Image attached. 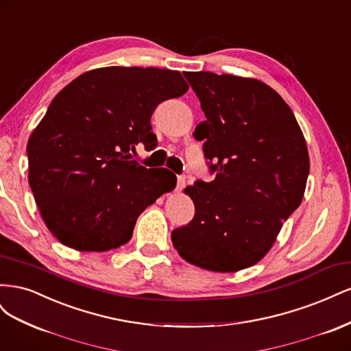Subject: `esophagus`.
<instances>
[{"instance_id":"esophagus-1","label":"esophagus","mask_w":351,"mask_h":351,"mask_svg":"<svg viewBox=\"0 0 351 351\" xmlns=\"http://www.w3.org/2000/svg\"><path fill=\"white\" fill-rule=\"evenodd\" d=\"M186 186V177L184 176H178L177 178V190H183Z\"/></svg>"}]
</instances>
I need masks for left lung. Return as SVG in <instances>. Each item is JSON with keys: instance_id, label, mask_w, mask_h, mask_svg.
I'll return each mask as SVG.
<instances>
[{"instance_id": "1", "label": "left lung", "mask_w": 351, "mask_h": 351, "mask_svg": "<svg viewBox=\"0 0 351 351\" xmlns=\"http://www.w3.org/2000/svg\"><path fill=\"white\" fill-rule=\"evenodd\" d=\"M206 120L195 137L205 141L209 183L184 189L195 217L171 240L189 263L236 272L258 263L299 208L309 176L304 136L289 105L256 79L184 71Z\"/></svg>"}]
</instances>
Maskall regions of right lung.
Here are the masks:
<instances>
[{
	"label": "right lung",
	"instance_id": "1",
	"mask_svg": "<svg viewBox=\"0 0 351 351\" xmlns=\"http://www.w3.org/2000/svg\"><path fill=\"white\" fill-rule=\"evenodd\" d=\"M187 89L180 71L114 66L80 74L52 99L27 158L40 217L58 241L80 252L120 247L142 212L176 187L169 169L146 168L132 152L152 149L155 108Z\"/></svg>",
	"mask_w": 351,
	"mask_h": 351
}]
</instances>
